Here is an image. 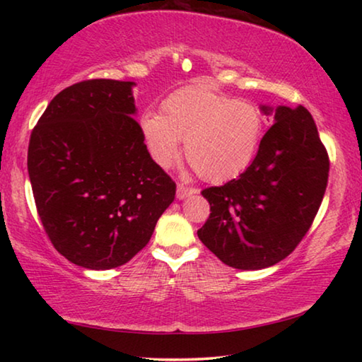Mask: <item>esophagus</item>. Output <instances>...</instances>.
Wrapping results in <instances>:
<instances>
[{
    "label": "esophagus",
    "instance_id": "esophagus-1",
    "mask_svg": "<svg viewBox=\"0 0 362 362\" xmlns=\"http://www.w3.org/2000/svg\"><path fill=\"white\" fill-rule=\"evenodd\" d=\"M198 193L196 188H189L185 185H177V199H187L188 196Z\"/></svg>",
    "mask_w": 362,
    "mask_h": 362
}]
</instances>
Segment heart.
Returning a JSON list of instances; mask_svg holds the SVG:
<instances>
[{
    "instance_id": "obj_1",
    "label": "heart",
    "mask_w": 362,
    "mask_h": 362,
    "mask_svg": "<svg viewBox=\"0 0 362 362\" xmlns=\"http://www.w3.org/2000/svg\"><path fill=\"white\" fill-rule=\"evenodd\" d=\"M163 113L146 112L140 127L150 155L170 168L185 155L201 179L212 183L236 179L254 163L265 132V116L249 102L207 86H189L169 95Z\"/></svg>"
}]
</instances>
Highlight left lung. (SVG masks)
I'll list each match as a JSON object with an SVG mask.
<instances>
[{
    "label": "left lung",
    "mask_w": 362,
    "mask_h": 362,
    "mask_svg": "<svg viewBox=\"0 0 362 362\" xmlns=\"http://www.w3.org/2000/svg\"><path fill=\"white\" fill-rule=\"evenodd\" d=\"M273 115L250 168L201 192L211 216L198 238L225 265L262 269L286 259L310 230L329 177V156L305 107L260 105Z\"/></svg>",
    "instance_id": "left-lung-1"
}]
</instances>
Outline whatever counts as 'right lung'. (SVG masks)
Returning a JSON list of instances; mask_svg holds the SVG:
<instances>
[{
    "mask_svg": "<svg viewBox=\"0 0 362 362\" xmlns=\"http://www.w3.org/2000/svg\"><path fill=\"white\" fill-rule=\"evenodd\" d=\"M132 81L89 79L49 103L28 145V175L49 240L88 269L124 265L175 198L134 116Z\"/></svg>",
    "mask_w": 362,
    "mask_h": 362,
    "instance_id": "obj_1",
    "label": "right lung"
}]
</instances>
